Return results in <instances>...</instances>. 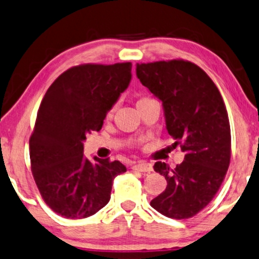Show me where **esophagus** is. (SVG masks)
I'll return each instance as SVG.
<instances>
[{
	"instance_id": "1",
	"label": "esophagus",
	"mask_w": 259,
	"mask_h": 259,
	"mask_svg": "<svg viewBox=\"0 0 259 259\" xmlns=\"http://www.w3.org/2000/svg\"><path fill=\"white\" fill-rule=\"evenodd\" d=\"M133 169L138 171H152V164L149 163V162H139L138 164L133 165Z\"/></svg>"
}]
</instances>
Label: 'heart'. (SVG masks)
I'll use <instances>...</instances> for the list:
<instances>
[{
    "label": "heart",
    "instance_id": "heart-1",
    "mask_svg": "<svg viewBox=\"0 0 259 259\" xmlns=\"http://www.w3.org/2000/svg\"><path fill=\"white\" fill-rule=\"evenodd\" d=\"M145 98H146V97H143V98H140V100H139V101H142V100H145Z\"/></svg>",
    "mask_w": 259,
    "mask_h": 259
}]
</instances>
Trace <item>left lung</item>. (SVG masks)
<instances>
[{
    "label": "left lung",
    "instance_id": "1",
    "mask_svg": "<svg viewBox=\"0 0 259 259\" xmlns=\"http://www.w3.org/2000/svg\"><path fill=\"white\" fill-rule=\"evenodd\" d=\"M137 76L162 101L168 133L185 152L171 169L156 162L167 187L150 202L170 219L193 218L212 200L231 162V126L218 86L200 67L185 60L137 65Z\"/></svg>",
    "mask_w": 259,
    "mask_h": 259
}]
</instances>
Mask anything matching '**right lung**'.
I'll return each mask as SVG.
<instances>
[{
    "instance_id": "obj_1",
    "label": "right lung",
    "mask_w": 259,
    "mask_h": 259,
    "mask_svg": "<svg viewBox=\"0 0 259 259\" xmlns=\"http://www.w3.org/2000/svg\"><path fill=\"white\" fill-rule=\"evenodd\" d=\"M132 63H84L63 72L48 89L30 138L31 170L53 211L85 219L110 199L119 161L82 154L86 135L100 131L119 96L128 88Z\"/></svg>"
}]
</instances>
